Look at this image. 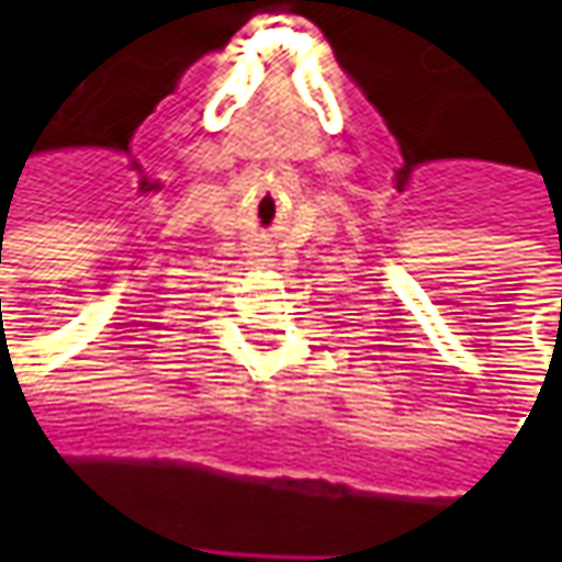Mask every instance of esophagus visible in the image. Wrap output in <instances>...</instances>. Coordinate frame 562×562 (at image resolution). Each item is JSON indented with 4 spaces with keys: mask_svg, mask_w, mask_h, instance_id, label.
Here are the masks:
<instances>
[{
    "mask_svg": "<svg viewBox=\"0 0 562 562\" xmlns=\"http://www.w3.org/2000/svg\"><path fill=\"white\" fill-rule=\"evenodd\" d=\"M258 256H261V261H268V252H258Z\"/></svg>",
    "mask_w": 562,
    "mask_h": 562,
    "instance_id": "obj_1",
    "label": "esophagus"
}]
</instances>
